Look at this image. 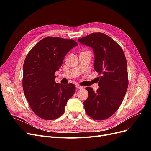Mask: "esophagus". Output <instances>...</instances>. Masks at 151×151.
<instances>
[{
  "label": "esophagus",
  "mask_w": 151,
  "mask_h": 151,
  "mask_svg": "<svg viewBox=\"0 0 151 151\" xmlns=\"http://www.w3.org/2000/svg\"><path fill=\"white\" fill-rule=\"evenodd\" d=\"M76 88L78 89H83L84 88L83 87H82V86H79V85H77L76 86Z\"/></svg>",
  "instance_id": "obj_1"
}]
</instances>
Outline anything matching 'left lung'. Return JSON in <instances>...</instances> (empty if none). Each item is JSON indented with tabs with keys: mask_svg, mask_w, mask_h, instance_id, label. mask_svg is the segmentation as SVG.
<instances>
[{
	"mask_svg": "<svg viewBox=\"0 0 151 151\" xmlns=\"http://www.w3.org/2000/svg\"><path fill=\"white\" fill-rule=\"evenodd\" d=\"M94 53V70L98 72L99 88L90 87L84 101L87 115L95 120H104L115 113L124 98L129 85L127 63L122 47L107 35L93 33L79 38Z\"/></svg>",
	"mask_w": 151,
	"mask_h": 151,
	"instance_id": "8db88e82",
	"label": "left lung"
}]
</instances>
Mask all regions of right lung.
I'll return each instance as SVG.
<instances>
[{
    "instance_id": "right-lung-1",
    "label": "right lung",
    "mask_w": 151,
    "mask_h": 151,
    "mask_svg": "<svg viewBox=\"0 0 151 151\" xmlns=\"http://www.w3.org/2000/svg\"><path fill=\"white\" fill-rule=\"evenodd\" d=\"M78 45L75 40L56 36L41 40L29 52L23 65L22 88L35 115L47 120L62 116L76 91L73 84H58L55 73L66 54Z\"/></svg>"
}]
</instances>
